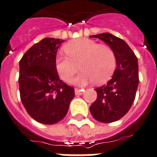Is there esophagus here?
I'll use <instances>...</instances> for the list:
<instances>
[{"instance_id":"esophagus-1","label":"esophagus","mask_w":157,"mask_h":157,"mask_svg":"<svg viewBox=\"0 0 157 157\" xmlns=\"http://www.w3.org/2000/svg\"><path fill=\"white\" fill-rule=\"evenodd\" d=\"M84 92V89H79V88H75V94L76 95H82Z\"/></svg>"}]
</instances>
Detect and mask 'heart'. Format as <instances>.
<instances>
[{
	"mask_svg": "<svg viewBox=\"0 0 157 157\" xmlns=\"http://www.w3.org/2000/svg\"><path fill=\"white\" fill-rule=\"evenodd\" d=\"M63 49L67 56L57 55L55 68L65 82L72 81L78 71V65L82 71L75 78L74 82L79 85L94 80L97 84H103L114 73L116 58L112 49L107 45L82 38L71 41Z\"/></svg>",
	"mask_w": 157,
	"mask_h": 157,
	"instance_id": "b5f03b06",
	"label": "heart"
}]
</instances>
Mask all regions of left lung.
Returning a JSON list of instances; mask_svg holds the SVG:
<instances>
[{"instance_id":"8db88e82","label":"left lung","mask_w":157,"mask_h":157,"mask_svg":"<svg viewBox=\"0 0 157 157\" xmlns=\"http://www.w3.org/2000/svg\"><path fill=\"white\" fill-rule=\"evenodd\" d=\"M91 37L101 39L112 49L117 69L107 84L95 89L97 98L91 105L90 112L99 122H115L129 111L135 99L139 83L137 58L125 41L111 34Z\"/></svg>"}]
</instances>
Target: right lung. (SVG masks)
Segmentation results:
<instances>
[{
  "label": "right lung",
  "instance_id": "add662e5",
  "mask_svg": "<svg viewBox=\"0 0 157 157\" xmlns=\"http://www.w3.org/2000/svg\"><path fill=\"white\" fill-rule=\"evenodd\" d=\"M64 40L45 38L35 43L20 61V99L32 118L51 125L65 118L74 97V88L59 79L56 54Z\"/></svg>",
  "mask_w": 157,
  "mask_h": 157
}]
</instances>
